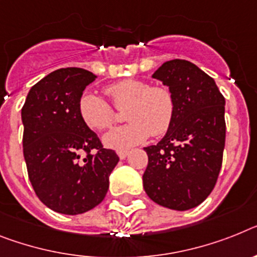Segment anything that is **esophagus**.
Here are the masks:
<instances>
[{
	"label": "esophagus",
	"instance_id": "esophagus-1",
	"mask_svg": "<svg viewBox=\"0 0 257 257\" xmlns=\"http://www.w3.org/2000/svg\"><path fill=\"white\" fill-rule=\"evenodd\" d=\"M128 154H129L128 150H117V155L120 159H125L126 157H128Z\"/></svg>",
	"mask_w": 257,
	"mask_h": 257
}]
</instances>
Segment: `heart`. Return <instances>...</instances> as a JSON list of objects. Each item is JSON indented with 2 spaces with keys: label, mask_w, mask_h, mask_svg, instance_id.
<instances>
[{
  "label": "heart",
  "mask_w": 257,
  "mask_h": 257,
  "mask_svg": "<svg viewBox=\"0 0 257 257\" xmlns=\"http://www.w3.org/2000/svg\"><path fill=\"white\" fill-rule=\"evenodd\" d=\"M105 94L115 107L125 109L128 124L112 129L103 136L107 148L124 149L139 145L150 135H165L175 117V98L165 86H150L141 79L126 78L105 87ZM82 121L90 129L103 131L115 121V112L100 96L85 92L78 102Z\"/></svg>",
  "instance_id": "heart-1"
}]
</instances>
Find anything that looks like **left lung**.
<instances>
[{"mask_svg":"<svg viewBox=\"0 0 257 257\" xmlns=\"http://www.w3.org/2000/svg\"><path fill=\"white\" fill-rule=\"evenodd\" d=\"M175 98V117L157 145L144 148L142 182L158 205L188 210L214 188L225 149V98L214 79L187 60H170L152 75Z\"/></svg>","mask_w":257,"mask_h":257,"instance_id":"1","label":"left lung"}]
</instances>
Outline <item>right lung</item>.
Segmentation results:
<instances>
[{
	"mask_svg": "<svg viewBox=\"0 0 257 257\" xmlns=\"http://www.w3.org/2000/svg\"><path fill=\"white\" fill-rule=\"evenodd\" d=\"M95 78L85 69H57L32 86L22 108L30 182L40 201L61 214H82L99 205L118 162L79 116V99Z\"/></svg>",
	"mask_w": 257,
	"mask_h": 257,
	"instance_id": "obj_1",
	"label": "right lung"
}]
</instances>
